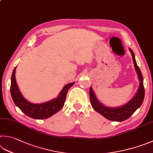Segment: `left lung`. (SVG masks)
<instances>
[{"instance_id": "obj_1", "label": "left lung", "mask_w": 153, "mask_h": 153, "mask_svg": "<svg viewBox=\"0 0 153 153\" xmlns=\"http://www.w3.org/2000/svg\"><path fill=\"white\" fill-rule=\"evenodd\" d=\"M130 53L132 54L133 63H134V69L138 75V78L140 81L139 87H138L137 93L134 97L128 102L126 104H124L122 106L119 107H108L104 105L97 98L95 93L93 91L92 88L90 87V100L91 106L94 110L98 112L105 117L108 120L112 121L122 122L127 120L134 113L138 108L140 107L143 102L144 98V89L143 85V77L141 74L139 68L138 67L137 62L135 59V56L132 50L129 48Z\"/></svg>"}]
</instances>
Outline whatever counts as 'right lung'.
<instances>
[{
	"mask_svg": "<svg viewBox=\"0 0 153 153\" xmlns=\"http://www.w3.org/2000/svg\"><path fill=\"white\" fill-rule=\"evenodd\" d=\"M16 68V67L14 69L12 77H11L10 94L14 103L22 112L29 117L43 120V119L51 117L55 113L59 112L63 107L68 90L75 84V82L66 84L56 98L44 102V103L33 104L27 100L19 90L15 78Z\"/></svg>",
	"mask_w": 153,
	"mask_h": 153,
	"instance_id": "right-lung-1",
	"label": "right lung"
}]
</instances>
